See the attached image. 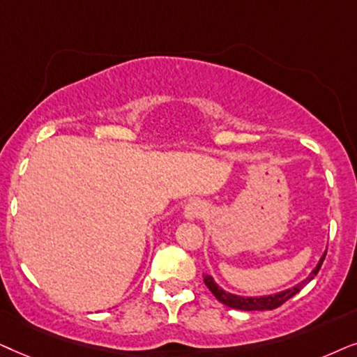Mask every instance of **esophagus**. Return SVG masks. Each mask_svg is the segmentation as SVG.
Returning a JSON list of instances; mask_svg holds the SVG:
<instances>
[{"label":"esophagus","mask_w":357,"mask_h":357,"mask_svg":"<svg viewBox=\"0 0 357 357\" xmlns=\"http://www.w3.org/2000/svg\"><path fill=\"white\" fill-rule=\"evenodd\" d=\"M204 213H206V206L201 201H192L189 202L186 208H184V217L188 220H196V218H201Z\"/></svg>","instance_id":"obj_1"}]
</instances>
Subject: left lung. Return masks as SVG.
I'll return each instance as SVG.
<instances>
[{"instance_id":"obj_1","label":"left lung","mask_w":357,"mask_h":357,"mask_svg":"<svg viewBox=\"0 0 357 357\" xmlns=\"http://www.w3.org/2000/svg\"><path fill=\"white\" fill-rule=\"evenodd\" d=\"M326 251L323 253V256L318 261V264L315 268L312 269V273L307 275L303 281H301L298 284H296L294 287H289L286 291L281 292H275V294H269V296H259V297H245V296H236V294H230L225 292L222 287H218V284L213 281V278L211 274L204 275V282L208 287L218 302H222L223 305L230 307V308H236V310H245V312H253V310H274V308L281 307L284 302H287L289 298L296 296L297 292H301V289H303V286H307L308 282L312 281L313 278L318 274V271L321 268L323 259H325Z\"/></svg>"}]
</instances>
